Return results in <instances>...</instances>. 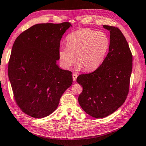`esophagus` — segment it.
Returning <instances> with one entry per match:
<instances>
[{
	"label": "esophagus",
	"mask_w": 146,
	"mask_h": 146,
	"mask_svg": "<svg viewBox=\"0 0 146 146\" xmlns=\"http://www.w3.org/2000/svg\"><path fill=\"white\" fill-rule=\"evenodd\" d=\"M72 76H73V81H76V78L78 76V74L76 73H73Z\"/></svg>",
	"instance_id": "1"
}]
</instances>
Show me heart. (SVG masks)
Instances as JSON below:
<instances>
[{
  "label": "heart",
  "instance_id": "b5f03b06",
  "mask_svg": "<svg viewBox=\"0 0 146 146\" xmlns=\"http://www.w3.org/2000/svg\"><path fill=\"white\" fill-rule=\"evenodd\" d=\"M66 48L60 50L62 65L66 69L76 63L85 72L97 69L106 57L110 40L106 33L89 29L76 30L67 36Z\"/></svg>",
  "mask_w": 146,
  "mask_h": 146
}]
</instances>
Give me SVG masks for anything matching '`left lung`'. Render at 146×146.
<instances>
[{
	"label": "left lung",
	"instance_id": "left-lung-1",
	"mask_svg": "<svg viewBox=\"0 0 146 146\" xmlns=\"http://www.w3.org/2000/svg\"><path fill=\"white\" fill-rule=\"evenodd\" d=\"M103 27L110 32L106 57L95 71L80 74L76 79L83 87L79 104L87 114L96 118L109 116L124 103L133 68V55L123 33L117 27Z\"/></svg>",
	"mask_w": 146,
	"mask_h": 146
}]
</instances>
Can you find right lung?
Returning <instances> with one entry per match:
<instances>
[{"label":"right lung","instance_id":"1","mask_svg":"<svg viewBox=\"0 0 146 146\" xmlns=\"http://www.w3.org/2000/svg\"><path fill=\"white\" fill-rule=\"evenodd\" d=\"M70 22L40 23L17 36L12 46L8 76L13 97L22 112L35 118L55 111L73 83L72 72L60 69V40Z\"/></svg>","mask_w":146,"mask_h":146}]
</instances>
